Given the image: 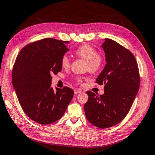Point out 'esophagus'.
Segmentation results:
<instances>
[{"mask_svg": "<svg viewBox=\"0 0 155 155\" xmlns=\"http://www.w3.org/2000/svg\"><path fill=\"white\" fill-rule=\"evenodd\" d=\"M81 92V91H79V90H78V89H75L74 90V94H79V93H80Z\"/></svg>", "mask_w": 155, "mask_h": 155, "instance_id": "esophagus-1", "label": "esophagus"}]
</instances>
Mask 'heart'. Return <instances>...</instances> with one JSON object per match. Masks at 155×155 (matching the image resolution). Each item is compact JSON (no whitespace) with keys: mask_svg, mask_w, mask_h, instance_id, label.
<instances>
[{"mask_svg":"<svg viewBox=\"0 0 155 155\" xmlns=\"http://www.w3.org/2000/svg\"><path fill=\"white\" fill-rule=\"evenodd\" d=\"M75 54L79 58L87 61V70L91 73H96L101 69L104 64L105 59L102 54L97 53L96 50L88 44L83 45L78 47ZM61 64L63 68L70 67V61L67 55H63L61 59ZM85 78L78 76L75 78V81L78 83L82 82Z\"/></svg>","mask_w":155,"mask_h":155,"instance_id":"b5f03b06","label":"heart"}]
</instances>
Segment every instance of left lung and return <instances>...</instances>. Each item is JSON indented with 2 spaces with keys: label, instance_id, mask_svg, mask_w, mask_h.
<instances>
[{
  "label": "left lung",
  "instance_id": "obj_1",
  "mask_svg": "<svg viewBox=\"0 0 155 155\" xmlns=\"http://www.w3.org/2000/svg\"><path fill=\"white\" fill-rule=\"evenodd\" d=\"M107 64L96 79L105 84L104 94L96 96L87 91L84 105L89 122L101 129L110 127L128 114L140 87V74L134 55L115 41L105 39L102 45Z\"/></svg>",
  "mask_w": 155,
  "mask_h": 155
}]
</instances>
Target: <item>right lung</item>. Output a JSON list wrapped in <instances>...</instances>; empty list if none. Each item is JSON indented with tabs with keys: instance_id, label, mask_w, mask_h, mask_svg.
Instances as JSON below:
<instances>
[{
	"instance_id": "right-lung-1",
	"label": "right lung",
	"mask_w": 155,
	"mask_h": 155,
	"mask_svg": "<svg viewBox=\"0 0 155 155\" xmlns=\"http://www.w3.org/2000/svg\"><path fill=\"white\" fill-rule=\"evenodd\" d=\"M68 41L45 38L23 47L12 70V83L25 114L35 122L48 125L63 116L74 91L51 87V74L61 72V59L69 49Z\"/></svg>"
}]
</instances>
